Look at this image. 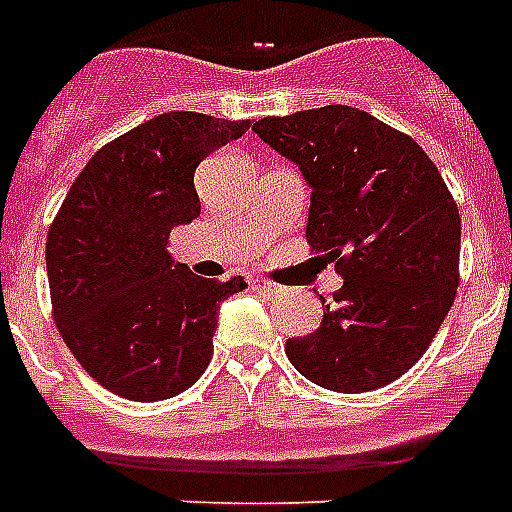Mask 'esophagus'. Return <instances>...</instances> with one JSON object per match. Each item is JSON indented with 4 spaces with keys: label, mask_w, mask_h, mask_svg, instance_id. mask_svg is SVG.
<instances>
[{
    "label": "esophagus",
    "mask_w": 512,
    "mask_h": 512,
    "mask_svg": "<svg viewBox=\"0 0 512 512\" xmlns=\"http://www.w3.org/2000/svg\"><path fill=\"white\" fill-rule=\"evenodd\" d=\"M252 289H255V292H263V295H276V292H279V287H276V284H271V281H263V279H252Z\"/></svg>",
    "instance_id": "esophagus-1"
}]
</instances>
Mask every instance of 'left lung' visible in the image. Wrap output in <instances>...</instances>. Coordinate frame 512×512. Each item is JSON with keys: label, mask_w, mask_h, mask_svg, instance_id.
I'll list each match as a JSON object with an SVG mask.
<instances>
[{"label": "left lung", "mask_w": 512, "mask_h": 512, "mask_svg": "<svg viewBox=\"0 0 512 512\" xmlns=\"http://www.w3.org/2000/svg\"><path fill=\"white\" fill-rule=\"evenodd\" d=\"M257 138L311 188L305 236L342 287L319 297L316 332L287 340L311 382L366 393L412 369L460 284V212L436 164L409 135L366 111L324 106L265 116Z\"/></svg>", "instance_id": "obj_1"}]
</instances>
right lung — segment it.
I'll return each instance as SVG.
<instances>
[{"mask_svg":"<svg viewBox=\"0 0 512 512\" xmlns=\"http://www.w3.org/2000/svg\"><path fill=\"white\" fill-rule=\"evenodd\" d=\"M249 127L193 111L154 116L92 156L47 233L55 324L116 396L164 401L207 369L220 303L247 281L201 279L167 239L199 217L196 167Z\"/></svg>","mask_w":512,"mask_h":512,"instance_id":"obj_1","label":"right lung"}]
</instances>
